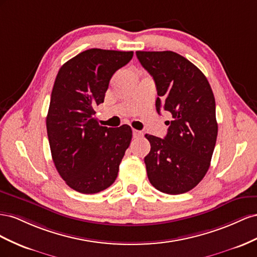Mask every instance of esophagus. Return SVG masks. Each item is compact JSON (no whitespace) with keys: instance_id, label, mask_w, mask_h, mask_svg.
<instances>
[{"instance_id":"obj_1","label":"esophagus","mask_w":257,"mask_h":257,"mask_svg":"<svg viewBox=\"0 0 257 257\" xmlns=\"http://www.w3.org/2000/svg\"><path fill=\"white\" fill-rule=\"evenodd\" d=\"M133 136H134V138H136V139H138V138H141L142 136H143V134L141 133V131H139V130H133Z\"/></svg>"}]
</instances>
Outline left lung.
<instances>
[{
    "label": "left lung",
    "instance_id": "8db88e82",
    "mask_svg": "<svg viewBox=\"0 0 257 257\" xmlns=\"http://www.w3.org/2000/svg\"><path fill=\"white\" fill-rule=\"evenodd\" d=\"M137 57L155 80L157 112L171 114L165 139L145 135L151 143L144 158L149 180L163 193H186L206 175L215 148L213 91L203 73L174 51H137Z\"/></svg>",
    "mask_w": 257,
    "mask_h": 257
}]
</instances>
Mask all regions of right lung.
Masks as SVG:
<instances>
[{
    "instance_id": "add662e5",
    "label": "right lung",
    "mask_w": 257,
    "mask_h": 257,
    "mask_svg": "<svg viewBox=\"0 0 257 257\" xmlns=\"http://www.w3.org/2000/svg\"><path fill=\"white\" fill-rule=\"evenodd\" d=\"M134 51L91 48L58 72L46 117L51 157L67 184L82 194L102 192L115 182L133 130L100 126L94 106L103 103L109 79Z\"/></svg>"
}]
</instances>
